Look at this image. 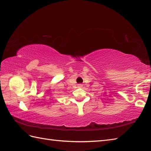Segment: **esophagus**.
<instances>
[{
    "instance_id": "34e87169",
    "label": "esophagus",
    "mask_w": 151,
    "mask_h": 151,
    "mask_svg": "<svg viewBox=\"0 0 151 151\" xmlns=\"http://www.w3.org/2000/svg\"><path fill=\"white\" fill-rule=\"evenodd\" d=\"M81 85H79V87H81Z\"/></svg>"
}]
</instances>
